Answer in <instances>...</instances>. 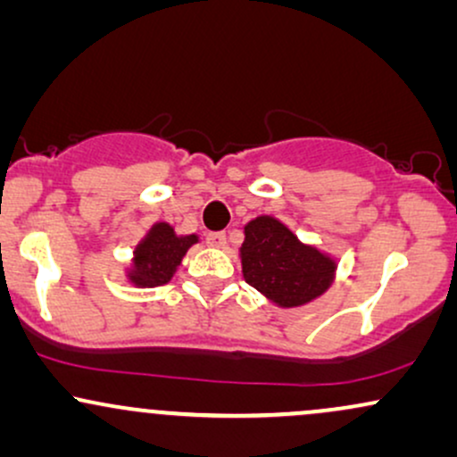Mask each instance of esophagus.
<instances>
[{
    "label": "esophagus",
    "mask_w": 457,
    "mask_h": 457,
    "mask_svg": "<svg viewBox=\"0 0 457 457\" xmlns=\"http://www.w3.org/2000/svg\"><path fill=\"white\" fill-rule=\"evenodd\" d=\"M206 243L214 246V249H223L228 245V236H225V232H211L206 236Z\"/></svg>",
    "instance_id": "obj_1"
}]
</instances>
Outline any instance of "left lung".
<instances>
[{
    "label": "left lung",
    "mask_w": 457,
    "mask_h": 457,
    "mask_svg": "<svg viewBox=\"0 0 457 457\" xmlns=\"http://www.w3.org/2000/svg\"><path fill=\"white\" fill-rule=\"evenodd\" d=\"M240 260L245 281L279 307L305 305L324 295L337 269L328 255L303 245L272 217H258L245 225Z\"/></svg>",
    "instance_id": "left-lung-1"
}]
</instances>
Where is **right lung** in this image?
Returning <instances> with one entry per match:
<instances>
[{
  "label": "right lung",
  "mask_w": 457,
  "mask_h": 457,
  "mask_svg": "<svg viewBox=\"0 0 457 457\" xmlns=\"http://www.w3.org/2000/svg\"><path fill=\"white\" fill-rule=\"evenodd\" d=\"M195 243V234L178 236L170 223L152 225L148 236L135 249L129 279L141 287L162 286L174 277L188 246Z\"/></svg>",
  "instance_id": "add662e5"
}]
</instances>
